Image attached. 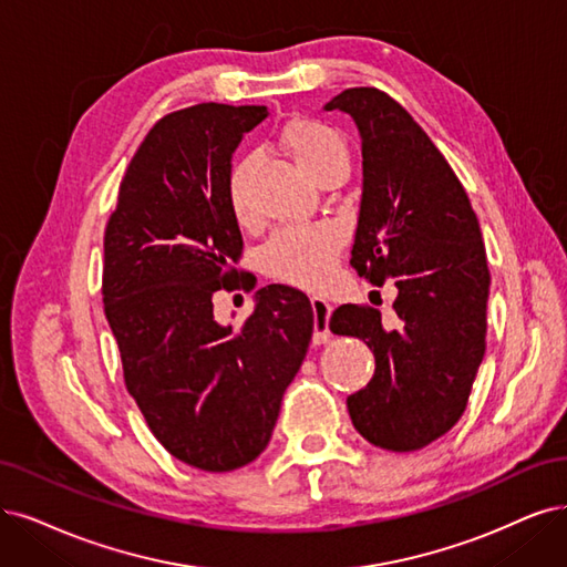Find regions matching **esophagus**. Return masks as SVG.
Listing matches in <instances>:
<instances>
[{
    "label": "esophagus",
    "mask_w": 567,
    "mask_h": 567,
    "mask_svg": "<svg viewBox=\"0 0 567 567\" xmlns=\"http://www.w3.org/2000/svg\"><path fill=\"white\" fill-rule=\"evenodd\" d=\"M310 306H312V312H316V333H312V343L322 346V343H327L331 339V333H329L331 303L320 299V297H312Z\"/></svg>",
    "instance_id": "esophagus-1"
}]
</instances>
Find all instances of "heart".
<instances>
[{"label": "heart", "mask_w": 567, "mask_h": 567, "mask_svg": "<svg viewBox=\"0 0 567 567\" xmlns=\"http://www.w3.org/2000/svg\"><path fill=\"white\" fill-rule=\"evenodd\" d=\"M280 144L312 182L320 184L331 175L348 173L346 137L327 121L312 116L289 118L280 131ZM251 171H255V158H240L230 165L226 179L230 215L243 226L255 219L249 186ZM339 251L341 238L337 230L327 226L287 228L264 247L261 266L270 278L318 289L331 280Z\"/></svg>", "instance_id": "obj_1"}]
</instances>
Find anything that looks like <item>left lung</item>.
I'll return each mask as SVG.
<instances>
[{
  "label": "left lung",
  "instance_id": "1",
  "mask_svg": "<svg viewBox=\"0 0 567 567\" xmlns=\"http://www.w3.org/2000/svg\"><path fill=\"white\" fill-rule=\"evenodd\" d=\"M358 123L362 203L350 266L396 287V327L371 306L346 303L329 329L362 339L375 358L369 385L348 396L369 444L409 453L444 436L465 413L486 352L491 272L465 186L427 133L388 93L348 89L324 104Z\"/></svg>",
  "mask_w": 567,
  "mask_h": 567
}]
</instances>
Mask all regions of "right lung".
<instances>
[{
    "instance_id": "right-lung-1",
    "label": "right lung",
    "mask_w": 567,
    "mask_h": 567,
    "mask_svg": "<svg viewBox=\"0 0 567 567\" xmlns=\"http://www.w3.org/2000/svg\"><path fill=\"white\" fill-rule=\"evenodd\" d=\"M266 116L203 102L156 121L104 228L102 301L125 388L163 449L203 472L245 467L268 446L312 337L308 297L285 285L261 287L245 322L215 320L213 297L238 289L243 255L230 156Z\"/></svg>"
}]
</instances>
